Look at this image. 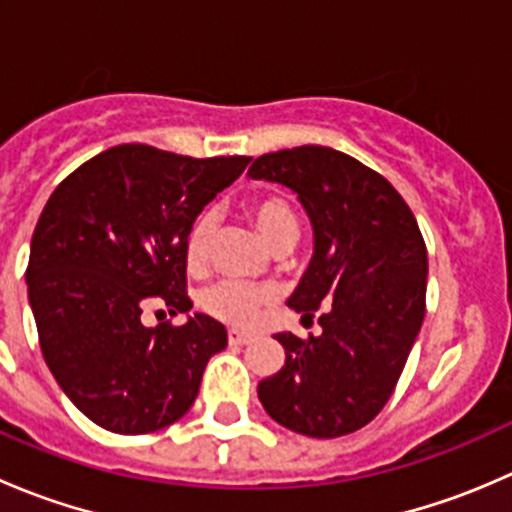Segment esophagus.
I'll use <instances>...</instances> for the list:
<instances>
[{"instance_id":"34e87169","label":"esophagus","mask_w":512,"mask_h":512,"mask_svg":"<svg viewBox=\"0 0 512 512\" xmlns=\"http://www.w3.org/2000/svg\"><path fill=\"white\" fill-rule=\"evenodd\" d=\"M252 339H255V337H252V334L240 332V329H230V332H227V342L237 344V347H240V344H250Z\"/></svg>"}]
</instances>
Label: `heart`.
<instances>
[{
  "instance_id": "1",
  "label": "heart",
  "mask_w": 512,
  "mask_h": 512,
  "mask_svg": "<svg viewBox=\"0 0 512 512\" xmlns=\"http://www.w3.org/2000/svg\"><path fill=\"white\" fill-rule=\"evenodd\" d=\"M250 215L257 230L272 247L287 237H297V218H294V210L289 208L282 195H257L250 203ZM215 232H218V215L213 210H203L190 223L183 242V257L188 270L200 272L208 265ZM272 297L275 294L267 287H257L240 280H223L203 294V307L223 322L250 327L257 314L262 312V307L272 302Z\"/></svg>"
}]
</instances>
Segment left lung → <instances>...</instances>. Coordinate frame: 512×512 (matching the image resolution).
I'll use <instances>...</instances> for the list:
<instances>
[{"instance_id": "1", "label": "left lung", "mask_w": 512, "mask_h": 512, "mask_svg": "<svg viewBox=\"0 0 512 512\" xmlns=\"http://www.w3.org/2000/svg\"><path fill=\"white\" fill-rule=\"evenodd\" d=\"M247 175L287 185L312 220V262L287 304L322 327L275 334L285 366L257 396L289 431L347 436L384 409L421 332L426 242L394 185L334 148L265 153Z\"/></svg>"}]
</instances>
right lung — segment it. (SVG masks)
I'll use <instances>...</instances> for the list:
<instances>
[{
    "label": "right lung",
    "mask_w": 512,
    "mask_h": 512,
    "mask_svg": "<svg viewBox=\"0 0 512 512\" xmlns=\"http://www.w3.org/2000/svg\"><path fill=\"white\" fill-rule=\"evenodd\" d=\"M247 156L190 158L143 143L98 153L51 193L29 252L27 285L41 354L76 409L138 436L188 414L227 332L208 314L143 327L148 304L193 307L183 242Z\"/></svg>",
    "instance_id": "obj_1"
}]
</instances>
